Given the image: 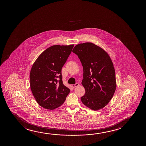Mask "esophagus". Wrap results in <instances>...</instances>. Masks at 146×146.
<instances>
[{"instance_id":"34e87169","label":"esophagus","mask_w":146,"mask_h":146,"mask_svg":"<svg viewBox=\"0 0 146 146\" xmlns=\"http://www.w3.org/2000/svg\"><path fill=\"white\" fill-rule=\"evenodd\" d=\"M78 86H79V84H78V83H76L75 84H73V85H72V87L73 88H74Z\"/></svg>"}]
</instances>
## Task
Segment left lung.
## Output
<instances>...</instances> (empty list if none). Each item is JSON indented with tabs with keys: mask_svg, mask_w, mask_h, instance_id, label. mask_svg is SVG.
I'll use <instances>...</instances> for the list:
<instances>
[{
	"mask_svg": "<svg viewBox=\"0 0 146 146\" xmlns=\"http://www.w3.org/2000/svg\"><path fill=\"white\" fill-rule=\"evenodd\" d=\"M72 52L78 55L83 68L85 94L81 101L90 109H101L111 100L117 87L111 59L103 49L91 42L77 45Z\"/></svg>",
	"mask_w": 146,
	"mask_h": 146,
	"instance_id": "left-lung-1",
	"label": "left lung"
}]
</instances>
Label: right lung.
Here are the masks:
<instances>
[{
    "instance_id": "1",
    "label": "right lung",
    "mask_w": 146,
    "mask_h": 146,
    "mask_svg": "<svg viewBox=\"0 0 146 146\" xmlns=\"http://www.w3.org/2000/svg\"><path fill=\"white\" fill-rule=\"evenodd\" d=\"M74 45L51 46L38 56L32 65L30 88L36 101L43 108H58L70 93V89L63 84L61 70Z\"/></svg>"
}]
</instances>
